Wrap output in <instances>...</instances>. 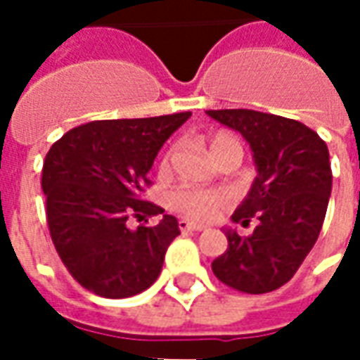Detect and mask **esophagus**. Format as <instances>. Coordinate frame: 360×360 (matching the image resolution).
<instances>
[{
	"label": "esophagus",
	"instance_id": "34e87169",
	"mask_svg": "<svg viewBox=\"0 0 360 360\" xmlns=\"http://www.w3.org/2000/svg\"><path fill=\"white\" fill-rule=\"evenodd\" d=\"M179 229L181 231H202L206 227L202 224H195V221H188V219H179Z\"/></svg>",
	"mask_w": 360,
	"mask_h": 360
}]
</instances>
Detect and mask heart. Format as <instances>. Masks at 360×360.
Returning a JSON list of instances; mask_svg holds the SVG:
<instances>
[{
    "label": "heart",
    "instance_id": "obj_1",
    "mask_svg": "<svg viewBox=\"0 0 360 360\" xmlns=\"http://www.w3.org/2000/svg\"><path fill=\"white\" fill-rule=\"evenodd\" d=\"M208 150L212 158H216L224 150H235L243 156V148L239 141L227 133H216L208 139ZM172 158V150H167L164 156L162 167H167V162ZM169 204L173 210L181 212L183 216L195 219H210L219 210H224L227 204V196L219 191H202V188H179L169 195Z\"/></svg>",
    "mask_w": 360,
    "mask_h": 360
}]
</instances>
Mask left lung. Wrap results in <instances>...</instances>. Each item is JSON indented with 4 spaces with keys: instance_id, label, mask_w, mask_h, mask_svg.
<instances>
[{
    "instance_id": "1",
    "label": "left lung",
    "mask_w": 360,
    "mask_h": 360,
    "mask_svg": "<svg viewBox=\"0 0 360 360\" xmlns=\"http://www.w3.org/2000/svg\"><path fill=\"white\" fill-rule=\"evenodd\" d=\"M250 144L258 175L231 216L255 231L227 229V250L212 262L214 276L241 293H270L285 285L314 247L332 193L326 142L301 121L255 110H208Z\"/></svg>"
}]
</instances>
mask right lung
I'll return each instance as SVG.
<instances>
[{
    "label": "right lung",
    "mask_w": 360,
    "mask_h": 360,
    "mask_svg": "<svg viewBox=\"0 0 360 360\" xmlns=\"http://www.w3.org/2000/svg\"><path fill=\"white\" fill-rule=\"evenodd\" d=\"M191 111L144 119L92 121L67 131L46 154L42 191L51 241L61 262L84 289L125 299L160 276L165 250L179 235L177 219L142 200L158 150ZM131 217L145 219L129 230Z\"/></svg>",
    "instance_id": "1"
}]
</instances>
